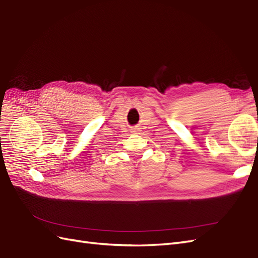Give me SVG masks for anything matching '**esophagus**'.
<instances>
[{"mask_svg":"<svg viewBox=\"0 0 258 258\" xmlns=\"http://www.w3.org/2000/svg\"><path fill=\"white\" fill-rule=\"evenodd\" d=\"M134 131H138V130H134Z\"/></svg>","mask_w":258,"mask_h":258,"instance_id":"34e87169","label":"esophagus"}]
</instances>
